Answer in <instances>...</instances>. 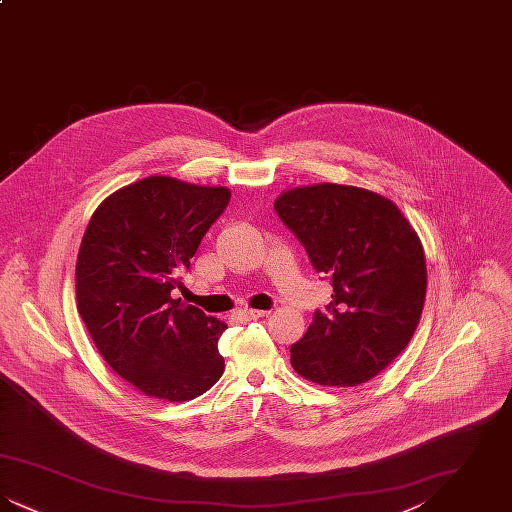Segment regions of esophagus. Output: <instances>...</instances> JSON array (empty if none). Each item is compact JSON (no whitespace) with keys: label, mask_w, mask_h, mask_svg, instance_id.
Listing matches in <instances>:
<instances>
[{"label":"esophagus","mask_w":512,"mask_h":512,"mask_svg":"<svg viewBox=\"0 0 512 512\" xmlns=\"http://www.w3.org/2000/svg\"><path fill=\"white\" fill-rule=\"evenodd\" d=\"M238 315H240V318H244V320H257V318L267 317L268 311H259V309H244V311H240Z\"/></svg>","instance_id":"obj_1"}]
</instances>
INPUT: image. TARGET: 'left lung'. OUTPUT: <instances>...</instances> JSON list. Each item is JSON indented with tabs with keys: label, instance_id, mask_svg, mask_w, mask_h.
<instances>
[{
	"label": "left lung",
	"instance_id": "1",
	"mask_svg": "<svg viewBox=\"0 0 512 512\" xmlns=\"http://www.w3.org/2000/svg\"><path fill=\"white\" fill-rule=\"evenodd\" d=\"M274 209L334 288L290 347L295 372L318 386L365 384L409 345L422 315L426 259L413 226L390 199L340 184L288 190Z\"/></svg>",
	"mask_w": 512,
	"mask_h": 512
}]
</instances>
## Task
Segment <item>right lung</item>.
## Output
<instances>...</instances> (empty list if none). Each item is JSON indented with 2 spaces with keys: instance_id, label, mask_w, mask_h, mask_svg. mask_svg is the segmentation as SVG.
I'll list each match as a JSON object with an SVG mask.
<instances>
[{
  "instance_id": "1",
  "label": "right lung",
  "mask_w": 512,
  "mask_h": 512,
  "mask_svg": "<svg viewBox=\"0 0 512 512\" xmlns=\"http://www.w3.org/2000/svg\"><path fill=\"white\" fill-rule=\"evenodd\" d=\"M228 201L226 188L149 176L109 195L84 232L78 313L107 365L149 397L188 401L224 372L226 322L171 292Z\"/></svg>"
}]
</instances>
